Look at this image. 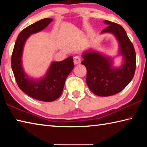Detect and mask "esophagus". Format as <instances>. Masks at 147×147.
<instances>
[{
  "label": "esophagus",
  "mask_w": 147,
  "mask_h": 147,
  "mask_svg": "<svg viewBox=\"0 0 147 147\" xmlns=\"http://www.w3.org/2000/svg\"><path fill=\"white\" fill-rule=\"evenodd\" d=\"M81 62V58L80 56H76L74 57V63L75 65H77V64H79Z\"/></svg>",
  "instance_id": "obj_1"
}]
</instances>
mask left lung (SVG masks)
I'll use <instances>...</instances> for the list:
<instances>
[{"label": "left lung", "instance_id": "8db88e82", "mask_svg": "<svg viewBox=\"0 0 147 147\" xmlns=\"http://www.w3.org/2000/svg\"><path fill=\"white\" fill-rule=\"evenodd\" d=\"M104 23L108 26L101 33H111L116 37L119 44V53L123 56V64L121 67H113L110 58L91 50L83 54L81 63L87 69L86 82L89 89L96 95L108 96L119 93L132 80L136 56L133 44L123 27L107 20Z\"/></svg>", "mask_w": 147, "mask_h": 147}]
</instances>
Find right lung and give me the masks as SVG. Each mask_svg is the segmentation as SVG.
I'll list each match as a JSON object with an SVG mask.
<instances>
[{"label":"right lung","mask_w":147,"mask_h":147,"mask_svg":"<svg viewBox=\"0 0 147 147\" xmlns=\"http://www.w3.org/2000/svg\"><path fill=\"white\" fill-rule=\"evenodd\" d=\"M53 21L45 18L23 30L19 34L11 55V65L19 88L28 96L43 102H52L61 96L67 77L74 68L73 56L61 61H53L43 78L34 80L24 73L22 55L24 43L31 34L43 30Z\"/></svg>","instance_id":"1"}]
</instances>
